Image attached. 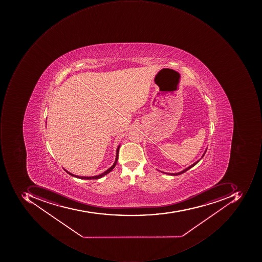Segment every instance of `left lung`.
I'll return each mask as SVG.
<instances>
[{
    "label": "left lung",
    "instance_id": "obj_1",
    "mask_svg": "<svg viewBox=\"0 0 262 262\" xmlns=\"http://www.w3.org/2000/svg\"><path fill=\"white\" fill-rule=\"evenodd\" d=\"M206 150H207V147H206V149H205V150L204 151L203 154H202V157H201L200 159L198 160L196 162L193 163V164H192L191 165L189 166V167H187V168H185V169L182 170L181 171H180V172H177V173H168V172H164V171H161V172L164 173V174H170V176H179V174H183V173L186 172V171H187V170L190 169V168H191L192 167H193V166L196 165V164H198V163L199 162V161H201V159H202V158H203L204 156H205V152H206Z\"/></svg>",
    "mask_w": 262,
    "mask_h": 262
}]
</instances>
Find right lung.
Masks as SVG:
<instances>
[{"instance_id": "obj_1", "label": "right lung", "mask_w": 262, "mask_h": 262, "mask_svg": "<svg viewBox=\"0 0 262 262\" xmlns=\"http://www.w3.org/2000/svg\"><path fill=\"white\" fill-rule=\"evenodd\" d=\"M120 145H118V147L117 149V152H116V159H115L114 163H113V165L110 167L108 169H107L106 171H104V172L101 173V174H98V176H94V177H80V176H75V174H72V173L69 172L67 170L64 169V171L66 172L69 173L70 176L72 177H75V178L81 179V180H98V179L101 178V177H104L105 174L110 173L113 168H115V166L117 165V161H118V154H119V149H120Z\"/></svg>"}]
</instances>
